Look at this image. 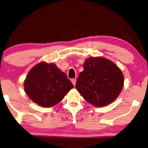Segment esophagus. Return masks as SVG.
I'll list each match as a JSON object with an SVG mask.
<instances>
[{
	"instance_id": "34e87169",
	"label": "esophagus",
	"mask_w": 148,
	"mask_h": 148,
	"mask_svg": "<svg viewBox=\"0 0 148 148\" xmlns=\"http://www.w3.org/2000/svg\"><path fill=\"white\" fill-rule=\"evenodd\" d=\"M76 81H77L76 79H71V82H72L74 86H75V84H76Z\"/></svg>"
}]
</instances>
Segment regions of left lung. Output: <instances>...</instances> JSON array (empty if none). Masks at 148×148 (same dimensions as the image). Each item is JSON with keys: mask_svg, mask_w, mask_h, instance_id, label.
<instances>
[{"mask_svg": "<svg viewBox=\"0 0 148 148\" xmlns=\"http://www.w3.org/2000/svg\"><path fill=\"white\" fill-rule=\"evenodd\" d=\"M123 85V74L114 62L102 57H92L86 60L75 88L87 102L103 107L118 97Z\"/></svg>", "mask_w": 148, "mask_h": 148, "instance_id": "1", "label": "left lung"}]
</instances>
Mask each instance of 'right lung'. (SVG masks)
<instances>
[{
    "mask_svg": "<svg viewBox=\"0 0 148 148\" xmlns=\"http://www.w3.org/2000/svg\"><path fill=\"white\" fill-rule=\"evenodd\" d=\"M73 87L66 74L53 63L36 64L24 81V90L30 99L45 107L56 105Z\"/></svg>",
    "mask_w": 148,
    "mask_h": 148,
    "instance_id": "1",
    "label": "right lung"
}]
</instances>
